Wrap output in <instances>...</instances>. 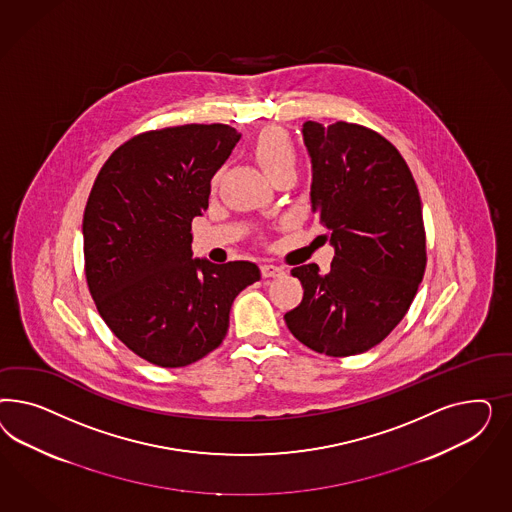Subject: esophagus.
<instances>
[{
	"label": "esophagus",
	"instance_id": "34e87169",
	"mask_svg": "<svg viewBox=\"0 0 512 512\" xmlns=\"http://www.w3.org/2000/svg\"><path fill=\"white\" fill-rule=\"evenodd\" d=\"M261 274H263V278H278L283 274V268H279L276 264H263Z\"/></svg>",
	"mask_w": 512,
	"mask_h": 512
}]
</instances>
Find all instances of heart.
<instances>
[{
	"instance_id": "obj_1",
	"label": "heart",
	"mask_w": 512,
	"mask_h": 512,
	"mask_svg": "<svg viewBox=\"0 0 512 512\" xmlns=\"http://www.w3.org/2000/svg\"><path fill=\"white\" fill-rule=\"evenodd\" d=\"M253 155L268 176L295 167V142L278 125H268L253 140Z\"/></svg>"
}]
</instances>
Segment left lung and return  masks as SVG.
<instances>
[{
	"label": "left lung",
	"mask_w": 512,
	"mask_h": 512,
	"mask_svg": "<svg viewBox=\"0 0 512 512\" xmlns=\"http://www.w3.org/2000/svg\"><path fill=\"white\" fill-rule=\"evenodd\" d=\"M311 204L336 248L330 272L291 270L304 298L285 313L296 340L328 357L364 353L409 310L426 270L419 187L402 154L364 125L306 122Z\"/></svg>",
	"instance_id": "obj_1"
}]
</instances>
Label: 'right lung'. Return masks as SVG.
Returning a JSON list of instances; mask_svg holds the SVG:
<instances>
[{
  "label": "right lung",
  "instance_id": "right-lung-1",
  "mask_svg": "<svg viewBox=\"0 0 512 512\" xmlns=\"http://www.w3.org/2000/svg\"><path fill=\"white\" fill-rule=\"evenodd\" d=\"M240 133L225 124L144 131L118 146L84 208V272L95 308L137 357L182 368L225 340L257 264L191 259V221Z\"/></svg>",
  "mask_w": 512,
  "mask_h": 512
}]
</instances>
